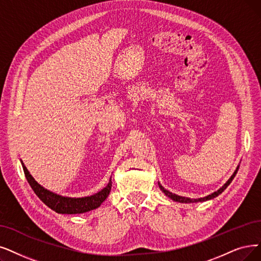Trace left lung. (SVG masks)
Segmentation results:
<instances>
[{"label": "left lung", "mask_w": 261, "mask_h": 261, "mask_svg": "<svg viewBox=\"0 0 261 261\" xmlns=\"http://www.w3.org/2000/svg\"><path fill=\"white\" fill-rule=\"evenodd\" d=\"M238 169H239V167L237 168V170L233 172V174L231 175V178L229 179V180L226 182V184L222 187V189H220V190H218L217 192H214L213 194H211V195H209V196H206V197H203V198H198V199H191V198L181 197V196H178V195H175V194H172V193H170L169 191L165 190L162 185H160V187H161V190L165 193V195H166V196H168L169 198H171L172 200H174V201H178V202H186V203H189V202H199V201L210 200V199H213V198H215L216 196H218L220 194H222V193L226 190V187H227L229 184H230V183H231V181L233 180V178H234L236 174H237V172H238Z\"/></svg>", "instance_id": "1"}]
</instances>
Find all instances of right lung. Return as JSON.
Returning <instances> with one entry per match:
<instances>
[{
	"label": "right lung",
	"mask_w": 261,
	"mask_h": 261,
	"mask_svg": "<svg viewBox=\"0 0 261 261\" xmlns=\"http://www.w3.org/2000/svg\"><path fill=\"white\" fill-rule=\"evenodd\" d=\"M22 167H23V171L29 184L31 185V187H32V190L37 195L39 199L46 205H48L50 209L61 214H77V213H85L91 210H94L101 204L103 200L106 199L111 191L112 184L110 180L105 189H102L100 192H98L97 194L93 196L83 197V198L62 197L60 195L54 194L45 190L43 186H40L33 179V176L30 174L23 163H22Z\"/></svg>",
	"instance_id": "right-lung-1"
}]
</instances>
